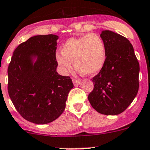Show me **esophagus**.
<instances>
[{
  "label": "esophagus",
  "instance_id": "34e87169",
  "mask_svg": "<svg viewBox=\"0 0 150 150\" xmlns=\"http://www.w3.org/2000/svg\"><path fill=\"white\" fill-rule=\"evenodd\" d=\"M72 82H73V84L75 85V86H78V85H80L81 83V81H78V80L76 79H72Z\"/></svg>",
  "mask_w": 150,
  "mask_h": 150
}]
</instances>
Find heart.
I'll list each match as a JSON object with an SVG mask.
<instances>
[{
    "instance_id": "1",
    "label": "heart",
    "mask_w": 150,
    "mask_h": 150,
    "mask_svg": "<svg viewBox=\"0 0 150 150\" xmlns=\"http://www.w3.org/2000/svg\"><path fill=\"white\" fill-rule=\"evenodd\" d=\"M106 48L104 40L97 34L90 33L78 38H69L62 48V53L56 54V60L63 73L74 67L85 75H93L104 66Z\"/></svg>"
}]
</instances>
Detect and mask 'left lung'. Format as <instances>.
I'll return each instance as SVG.
<instances>
[{"mask_svg":"<svg viewBox=\"0 0 150 150\" xmlns=\"http://www.w3.org/2000/svg\"><path fill=\"white\" fill-rule=\"evenodd\" d=\"M100 37L105 44V62L92 79L94 87L88 99L98 112L116 115L137 96L139 64L132 44L125 37L110 30H103Z\"/></svg>","mask_w":150,"mask_h":150,"instance_id":"left-lung-1","label":"left lung"}]
</instances>
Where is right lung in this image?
<instances>
[{
  "label": "right lung",
  "mask_w": 150,
  "mask_h": 150,
  "mask_svg": "<svg viewBox=\"0 0 150 150\" xmlns=\"http://www.w3.org/2000/svg\"><path fill=\"white\" fill-rule=\"evenodd\" d=\"M59 36L35 35L13 51L8 67V91L23 118L47 124L58 118L73 88L68 76L59 75L56 49Z\"/></svg>",
  "instance_id": "obj_1"
}]
</instances>
